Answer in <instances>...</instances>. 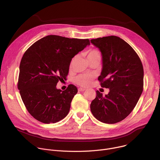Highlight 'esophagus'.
I'll return each instance as SVG.
<instances>
[{
  "label": "esophagus",
  "mask_w": 160,
  "mask_h": 160,
  "mask_svg": "<svg viewBox=\"0 0 160 160\" xmlns=\"http://www.w3.org/2000/svg\"><path fill=\"white\" fill-rule=\"evenodd\" d=\"M86 89L84 88H78V90L80 91V92H83V91H85Z\"/></svg>",
  "instance_id": "esophagus-1"
}]
</instances>
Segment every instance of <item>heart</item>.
Here are the masks:
<instances>
[{"label":"heart","mask_w":160,"mask_h":160,"mask_svg":"<svg viewBox=\"0 0 160 160\" xmlns=\"http://www.w3.org/2000/svg\"><path fill=\"white\" fill-rule=\"evenodd\" d=\"M99 52L96 49H90L87 52V58H92L96 56H99ZM95 77L92 73H83L77 76L73 81L74 82L82 87H86L88 85Z\"/></svg>","instance_id":"obj_1"}]
</instances>
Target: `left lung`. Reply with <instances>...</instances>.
Segmentation results:
<instances>
[{"instance_id": "8db88e82", "label": "left lung", "mask_w": 160, "mask_h": 160, "mask_svg": "<svg viewBox=\"0 0 160 160\" xmlns=\"http://www.w3.org/2000/svg\"><path fill=\"white\" fill-rule=\"evenodd\" d=\"M90 42L102 54V69L98 80L102 87L109 88L105 96L96 91L90 110L99 121L116 123L129 115L141 96L143 66L133 49L118 37H104Z\"/></svg>"}]
</instances>
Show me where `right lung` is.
Instances as JSON below:
<instances>
[{"mask_svg": "<svg viewBox=\"0 0 160 160\" xmlns=\"http://www.w3.org/2000/svg\"><path fill=\"white\" fill-rule=\"evenodd\" d=\"M87 45H90L88 39L51 35L26 51L19 65L18 88L34 118L49 124L67 116L77 88L70 84L62 91L56 85L66 79L72 58Z\"/></svg>", "mask_w": 160, "mask_h": 160, "instance_id": "obj_1", "label": "right lung"}]
</instances>
